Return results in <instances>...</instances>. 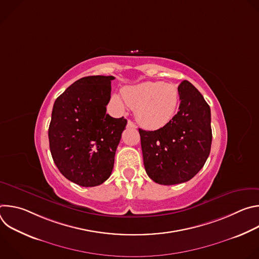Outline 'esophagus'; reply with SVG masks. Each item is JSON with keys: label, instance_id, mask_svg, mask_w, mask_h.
<instances>
[{"label": "esophagus", "instance_id": "34e87169", "mask_svg": "<svg viewBox=\"0 0 259 259\" xmlns=\"http://www.w3.org/2000/svg\"><path fill=\"white\" fill-rule=\"evenodd\" d=\"M127 127H128V128H132V129H135V128H136V125H135L132 121L129 120L128 123H127Z\"/></svg>", "mask_w": 259, "mask_h": 259}]
</instances>
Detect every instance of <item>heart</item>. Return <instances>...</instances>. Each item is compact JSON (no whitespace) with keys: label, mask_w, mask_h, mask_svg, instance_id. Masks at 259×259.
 Segmentation results:
<instances>
[{"label":"heart","mask_w":259,"mask_h":259,"mask_svg":"<svg viewBox=\"0 0 259 259\" xmlns=\"http://www.w3.org/2000/svg\"><path fill=\"white\" fill-rule=\"evenodd\" d=\"M121 95L122 97L114 94L112 103L119 110H124L126 104L135 109L138 123L151 130H157L169 124L179 106L177 87L163 82L149 81L127 86L121 90Z\"/></svg>","instance_id":"1"}]
</instances>
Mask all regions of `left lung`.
<instances>
[{"label": "left lung", "mask_w": 259, "mask_h": 259, "mask_svg": "<svg viewBox=\"0 0 259 259\" xmlns=\"http://www.w3.org/2000/svg\"><path fill=\"white\" fill-rule=\"evenodd\" d=\"M178 92L179 110L169 124L155 131L139 129L146 174L164 186L192 179L211 150L210 106L189 81L180 83Z\"/></svg>", "instance_id": "obj_1"}]
</instances>
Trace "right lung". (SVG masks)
<instances>
[{
  "label": "right lung",
  "mask_w": 259,
  "mask_h": 259,
  "mask_svg": "<svg viewBox=\"0 0 259 259\" xmlns=\"http://www.w3.org/2000/svg\"><path fill=\"white\" fill-rule=\"evenodd\" d=\"M113 76H89L70 85L54 102L48 136L60 173L81 187H96L112 174L124 117L106 114Z\"/></svg>",
  "instance_id": "add662e5"
}]
</instances>
